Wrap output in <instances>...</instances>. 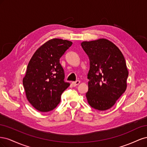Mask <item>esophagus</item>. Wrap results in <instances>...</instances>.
<instances>
[{
    "label": "esophagus",
    "mask_w": 147,
    "mask_h": 147,
    "mask_svg": "<svg viewBox=\"0 0 147 147\" xmlns=\"http://www.w3.org/2000/svg\"><path fill=\"white\" fill-rule=\"evenodd\" d=\"M80 82L79 80H77V81H76V82H72V85H73L74 86H76L78 85V84H80Z\"/></svg>",
    "instance_id": "esophagus-1"
}]
</instances>
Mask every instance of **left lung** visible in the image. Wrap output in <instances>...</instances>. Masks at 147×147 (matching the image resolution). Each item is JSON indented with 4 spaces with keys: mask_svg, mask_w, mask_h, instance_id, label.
Segmentation results:
<instances>
[{
    "mask_svg": "<svg viewBox=\"0 0 147 147\" xmlns=\"http://www.w3.org/2000/svg\"><path fill=\"white\" fill-rule=\"evenodd\" d=\"M90 60L88 74V104L100 111L115 105L126 91L128 69L119 49L106 38L81 43Z\"/></svg>",
    "mask_w": 147,
    "mask_h": 147,
    "instance_id": "8db88e82",
    "label": "left lung"
}]
</instances>
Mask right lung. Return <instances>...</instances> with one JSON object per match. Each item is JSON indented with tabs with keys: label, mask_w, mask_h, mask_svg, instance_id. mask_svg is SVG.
<instances>
[{
	"label": "right lung",
	"mask_w": 147,
	"mask_h": 147,
	"mask_svg": "<svg viewBox=\"0 0 147 147\" xmlns=\"http://www.w3.org/2000/svg\"><path fill=\"white\" fill-rule=\"evenodd\" d=\"M72 42L53 38L35 51L23 79L26 96L34 107L42 112L55 109L61 96L70 86L64 82V69L59 59Z\"/></svg>",
	"instance_id": "right-lung-1"
}]
</instances>
